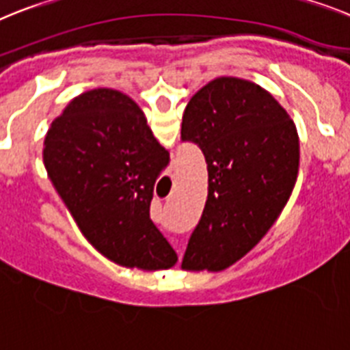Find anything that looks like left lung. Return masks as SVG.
<instances>
[{
    "instance_id": "left-lung-1",
    "label": "left lung",
    "mask_w": 350,
    "mask_h": 350,
    "mask_svg": "<svg viewBox=\"0 0 350 350\" xmlns=\"http://www.w3.org/2000/svg\"><path fill=\"white\" fill-rule=\"evenodd\" d=\"M182 142L202 148L208 195L182 267L221 271L246 255L274 225L299 172V136L267 90L216 77L182 116Z\"/></svg>"
}]
</instances>
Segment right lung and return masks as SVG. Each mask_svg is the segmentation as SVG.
Instances as JSON below:
<instances>
[{
    "mask_svg": "<svg viewBox=\"0 0 350 350\" xmlns=\"http://www.w3.org/2000/svg\"><path fill=\"white\" fill-rule=\"evenodd\" d=\"M42 155L47 177L98 253L143 271L177 264L150 219L155 180L170 154L133 98L111 88L81 94L51 124Z\"/></svg>",
    "mask_w": 350,
    "mask_h": 350,
    "instance_id": "obj_1",
    "label": "right lung"
}]
</instances>
